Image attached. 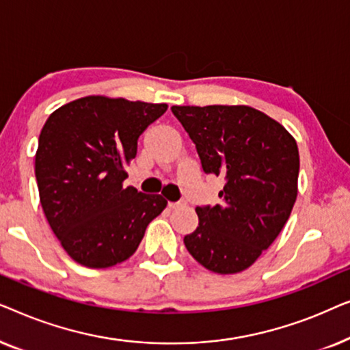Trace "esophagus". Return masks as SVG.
Instances as JSON below:
<instances>
[{
	"label": "esophagus",
	"mask_w": 350,
	"mask_h": 350,
	"mask_svg": "<svg viewBox=\"0 0 350 350\" xmlns=\"http://www.w3.org/2000/svg\"><path fill=\"white\" fill-rule=\"evenodd\" d=\"M186 202L185 200H178V202H169V207L170 208H178V207H183Z\"/></svg>",
	"instance_id": "1"
}]
</instances>
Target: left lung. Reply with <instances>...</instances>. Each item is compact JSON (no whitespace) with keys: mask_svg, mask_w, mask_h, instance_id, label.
Returning <instances> with one entry per match:
<instances>
[{"mask_svg":"<svg viewBox=\"0 0 350 350\" xmlns=\"http://www.w3.org/2000/svg\"><path fill=\"white\" fill-rule=\"evenodd\" d=\"M205 174L223 176L219 204L198 207L185 236L198 262L217 274L250 267L288 219L298 196L299 152L284 126L245 105L172 107Z\"/></svg>","mask_w":350,"mask_h":350,"instance_id":"obj_1","label":"left lung"}]
</instances>
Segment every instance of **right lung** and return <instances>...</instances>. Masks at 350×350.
Returning <instances> with one entry per match:
<instances>
[{
    "label": "right lung",
    "instance_id": "1",
    "mask_svg": "<svg viewBox=\"0 0 350 350\" xmlns=\"http://www.w3.org/2000/svg\"><path fill=\"white\" fill-rule=\"evenodd\" d=\"M165 111V103L90 95L47 118L35 156L40 200L62 247L79 265L103 269L126 261L165 208L161 194L122 186L138 137Z\"/></svg>",
    "mask_w": 350,
    "mask_h": 350
}]
</instances>
